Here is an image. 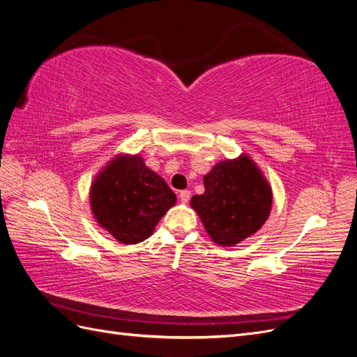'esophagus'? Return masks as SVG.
Masks as SVG:
<instances>
[{"label": "esophagus", "mask_w": 357, "mask_h": 357, "mask_svg": "<svg viewBox=\"0 0 357 357\" xmlns=\"http://www.w3.org/2000/svg\"><path fill=\"white\" fill-rule=\"evenodd\" d=\"M178 198H180L181 202H185V204L189 202V199H190V190H180Z\"/></svg>", "instance_id": "1"}]
</instances>
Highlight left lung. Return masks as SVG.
<instances>
[{"label": "left lung", "mask_w": 357, "mask_h": 357, "mask_svg": "<svg viewBox=\"0 0 357 357\" xmlns=\"http://www.w3.org/2000/svg\"><path fill=\"white\" fill-rule=\"evenodd\" d=\"M205 192L190 199L211 240L235 245L266 222L273 192L253 160L241 155L223 160L204 177Z\"/></svg>", "instance_id": "left-lung-1"}]
</instances>
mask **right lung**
I'll use <instances>...</instances> for the list:
<instances>
[{
    "label": "right lung",
    "mask_w": 357,
    "mask_h": 357,
    "mask_svg": "<svg viewBox=\"0 0 357 357\" xmlns=\"http://www.w3.org/2000/svg\"><path fill=\"white\" fill-rule=\"evenodd\" d=\"M174 204L176 193L138 155L114 158L91 188L96 222L123 244L149 238Z\"/></svg>",
    "instance_id": "add662e5"
}]
</instances>
